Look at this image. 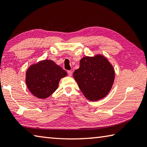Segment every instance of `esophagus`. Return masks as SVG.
Segmentation results:
<instances>
[{
  "label": "esophagus",
  "instance_id": "obj_1",
  "mask_svg": "<svg viewBox=\"0 0 147 147\" xmlns=\"http://www.w3.org/2000/svg\"><path fill=\"white\" fill-rule=\"evenodd\" d=\"M67 74H68L69 76H72V74H73V71H67Z\"/></svg>",
  "mask_w": 147,
  "mask_h": 147
}]
</instances>
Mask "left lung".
Segmentation results:
<instances>
[{"label":"left lung","instance_id":"left-lung-1","mask_svg":"<svg viewBox=\"0 0 147 147\" xmlns=\"http://www.w3.org/2000/svg\"><path fill=\"white\" fill-rule=\"evenodd\" d=\"M73 77L83 94L90 101H97L111 91L115 78V71L104 55L85 56L80 61V67Z\"/></svg>","mask_w":147,"mask_h":147}]
</instances>
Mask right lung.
<instances>
[{
	"label": "right lung",
	"mask_w": 147,
	"mask_h": 147,
	"mask_svg": "<svg viewBox=\"0 0 147 147\" xmlns=\"http://www.w3.org/2000/svg\"><path fill=\"white\" fill-rule=\"evenodd\" d=\"M67 75L61 66L52 60L46 59L28 68L25 81L27 88L34 96L45 99L58 88L61 79Z\"/></svg>",
	"instance_id": "add662e5"
}]
</instances>
